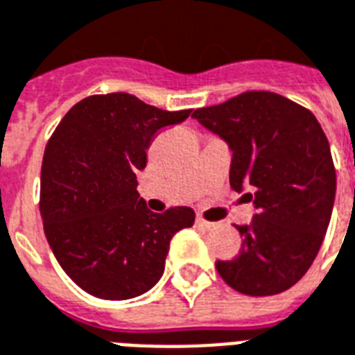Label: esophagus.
<instances>
[{
    "label": "esophagus",
    "instance_id": "esophagus-1",
    "mask_svg": "<svg viewBox=\"0 0 355 355\" xmlns=\"http://www.w3.org/2000/svg\"><path fill=\"white\" fill-rule=\"evenodd\" d=\"M196 226L202 227V230H213L215 224H213V222H207L203 216H196Z\"/></svg>",
    "mask_w": 355,
    "mask_h": 355
}]
</instances>
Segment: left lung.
<instances>
[{
	"label": "left lung",
	"instance_id": "obj_1",
	"mask_svg": "<svg viewBox=\"0 0 355 355\" xmlns=\"http://www.w3.org/2000/svg\"><path fill=\"white\" fill-rule=\"evenodd\" d=\"M226 140L233 157L230 185L252 187L255 215L237 226L243 246L216 261L232 289L270 296L291 289L317 257L335 200L329 142L309 109L268 90H248L192 112Z\"/></svg>",
	"mask_w": 355,
	"mask_h": 355
}]
</instances>
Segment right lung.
I'll return each instance as SVG.
<instances>
[{
	"label": "right lung",
	"instance_id": "obj_1",
	"mask_svg": "<svg viewBox=\"0 0 355 355\" xmlns=\"http://www.w3.org/2000/svg\"><path fill=\"white\" fill-rule=\"evenodd\" d=\"M192 109L163 111L125 92L85 98L48 140L40 215L55 259L76 285L103 300H128L163 276L170 241L194 224L191 207L152 213L137 170L161 129Z\"/></svg>",
	"mask_w": 355,
	"mask_h": 355
}]
</instances>
